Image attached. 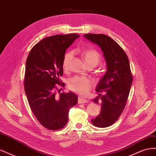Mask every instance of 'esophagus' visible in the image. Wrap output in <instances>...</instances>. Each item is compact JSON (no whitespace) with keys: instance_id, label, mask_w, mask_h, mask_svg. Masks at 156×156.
I'll return each mask as SVG.
<instances>
[{"instance_id":"esophagus-1","label":"esophagus","mask_w":156,"mask_h":156,"mask_svg":"<svg viewBox=\"0 0 156 156\" xmlns=\"http://www.w3.org/2000/svg\"><path fill=\"white\" fill-rule=\"evenodd\" d=\"M88 102V100H84V99H83L81 97H79V99H78V103H79V104H80V103H87Z\"/></svg>"}]
</instances>
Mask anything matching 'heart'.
Masks as SVG:
<instances>
[{
	"mask_svg": "<svg viewBox=\"0 0 156 156\" xmlns=\"http://www.w3.org/2000/svg\"><path fill=\"white\" fill-rule=\"evenodd\" d=\"M82 56L88 66L95 64L96 66L100 62V55L98 52L95 50L85 49L82 51ZM73 58V53L71 51L67 52L64 56L62 60V67L64 69H68L71 60ZM92 83L91 80L84 77L75 76L70 79L68 82V87L71 90L83 96H87L92 88Z\"/></svg>",
	"mask_w": 156,
	"mask_h": 156,
	"instance_id": "heart-1",
	"label": "heart"
}]
</instances>
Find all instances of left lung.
<instances>
[{
    "label": "left lung",
    "instance_id": "obj_1",
    "mask_svg": "<svg viewBox=\"0 0 156 156\" xmlns=\"http://www.w3.org/2000/svg\"><path fill=\"white\" fill-rule=\"evenodd\" d=\"M84 36L100 47L106 61L107 72L96 89L99 96L92 100L100 103L101 110L91 122L96 127H107L119 119L129 96L133 82L129 59L125 51L109 36L101 34Z\"/></svg>",
    "mask_w": 156,
    "mask_h": 156
}]
</instances>
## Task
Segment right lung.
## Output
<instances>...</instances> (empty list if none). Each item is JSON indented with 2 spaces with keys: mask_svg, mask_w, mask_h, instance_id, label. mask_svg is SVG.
I'll return each mask as SVG.
<instances>
[{
  "mask_svg": "<svg viewBox=\"0 0 156 156\" xmlns=\"http://www.w3.org/2000/svg\"><path fill=\"white\" fill-rule=\"evenodd\" d=\"M79 37L77 34L47 37L33 47L27 59L24 87L28 102L37 120L50 130L63 128L69 108L77 103L78 98L73 92L58 96L55 90L58 85L65 86L60 80L63 58Z\"/></svg>",
  "mask_w": 156,
  "mask_h": 156,
  "instance_id": "add662e5",
  "label": "right lung"
}]
</instances>
